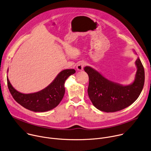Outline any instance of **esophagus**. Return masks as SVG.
Masks as SVG:
<instances>
[{
    "instance_id": "1",
    "label": "esophagus",
    "mask_w": 151,
    "mask_h": 151,
    "mask_svg": "<svg viewBox=\"0 0 151 151\" xmlns=\"http://www.w3.org/2000/svg\"><path fill=\"white\" fill-rule=\"evenodd\" d=\"M85 64L84 62H83V61L79 62V63L78 64V65L76 66V69H77V70H79V71L82 70L83 69V68H84V66H85Z\"/></svg>"
}]
</instances>
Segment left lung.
<instances>
[{
  "label": "left lung",
  "mask_w": 151,
  "mask_h": 151,
  "mask_svg": "<svg viewBox=\"0 0 151 151\" xmlns=\"http://www.w3.org/2000/svg\"><path fill=\"white\" fill-rule=\"evenodd\" d=\"M137 72L134 81L124 85L104 77L90 66L84 70L89 76L88 94L93 104L101 111L114 112L126 108L133 104L140 96L145 82V70L137 57L135 61Z\"/></svg>",
  "instance_id": "obj_1"
}]
</instances>
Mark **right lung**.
I'll return each mask as SVG.
<instances>
[{"label":"right lung","mask_w":151,"mask_h":151,"mask_svg":"<svg viewBox=\"0 0 151 151\" xmlns=\"http://www.w3.org/2000/svg\"><path fill=\"white\" fill-rule=\"evenodd\" d=\"M75 72L74 69L63 70L46 88L33 93L24 94L18 91L7 76L8 87L14 100L26 109L33 112H46L55 108L60 103L65 93L64 83Z\"/></svg>","instance_id":"obj_1"}]
</instances>
